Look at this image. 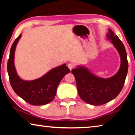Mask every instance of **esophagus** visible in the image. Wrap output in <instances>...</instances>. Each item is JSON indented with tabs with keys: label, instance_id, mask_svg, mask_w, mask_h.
Here are the masks:
<instances>
[{
	"label": "esophagus",
	"instance_id": "esophagus-1",
	"mask_svg": "<svg viewBox=\"0 0 135 135\" xmlns=\"http://www.w3.org/2000/svg\"><path fill=\"white\" fill-rule=\"evenodd\" d=\"M67 66H68V68H69V69L70 70H71L73 68H74V65L73 64V63H68V65H67Z\"/></svg>",
	"mask_w": 135,
	"mask_h": 135
}]
</instances>
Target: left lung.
<instances>
[{
    "instance_id": "left-lung-1",
    "label": "left lung",
    "mask_w": 135,
    "mask_h": 135,
    "mask_svg": "<svg viewBox=\"0 0 135 135\" xmlns=\"http://www.w3.org/2000/svg\"><path fill=\"white\" fill-rule=\"evenodd\" d=\"M107 35L120 56V68L117 74L110 78L102 79L93 75L85 67H78L71 71L80 97L93 105H103L117 97L122 90L127 74L128 62L124 46L111 30L109 29Z\"/></svg>"
}]
</instances>
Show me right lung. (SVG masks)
I'll use <instances>...</instances> for the list:
<instances>
[{"label":"right lung","instance_id":"add662e5","mask_svg":"<svg viewBox=\"0 0 135 135\" xmlns=\"http://www.w3.org/2000/svg\"><path fill=\"white\" fill-rule=\"evenodd\" d=\"M21 35L16 38L11 46L8 61V73L11 85L19 97L33 105H43L54 100L58 84L70 70L65 64L54 68L39 79L31 81L22 80L18 76L14 65L16 46Z\"/></svg>","mask_w":135,"mask_h":135}]
</instances>
